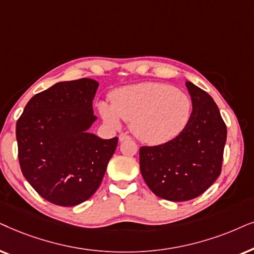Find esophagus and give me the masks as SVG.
<instances>
[{
	"label": "esophagus",
	"instance_id": "esophagus-1",
	"mask_svg": "<svg viewBox=\"0 0 254 254\" xmlns=\"http://www.w3.org/2000/svg\"><path fill=\"white\" fill-rule=\"evenodd\" d=\"M131 137L127 136V133H121L120 134V141H124V140H130Z\"/></svg>",
	"mask_w": 254,
	"mask_h": 254
}]
</instances>
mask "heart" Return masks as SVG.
Returning <instances> with one entry per match:
<instances>
[{
  "mask_svg": "<svg viewBox=\"0 0 254 254\" xmlns=\"http://www.w3.org/2000/svg\"><path fill=\"white\" fill-rule=\"evenodd\" d=\"M99 110L108 124L118 127L121 118L130 123L138 139L159 145L184 131L190 118L191 102L170 84L145 82L117 89L111 95V106L100 102Z\"/></svg>",
  "mask_w": 254,
  "mask_h": 254,
  "instance_id": "b5f03b06",
  "label": "heart"
}]
</instances>
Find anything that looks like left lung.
<instances>
[{
    "instance_id": "1",
    "label": "left lung",
    "mask_w": 254,
    "mask_h": 254,
    "mask_svg": "<svg viewBox=\"0 0 254 254\" xmlns=\"http://www.w3.org/2000/svg\"><path fill=\"white\" fill-rule=\"evenodd\" d=\"M192 111L184 131L167 143L139 150L140 173L159 197L181 202L197 197L221 174L226 125L212 97L186 81Z\"/></svg>"
}]
</instances>
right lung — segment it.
<instances>
[{
  "mask_svg": "<svg viewBox=\"0 0 254 254\" xmlns=\"http://www.w3.org/2000/svg\"><path fill=\"white\" fill-rule=\"evenodd\" d=\"M99 82L64 81L36 94L16 124L22 173L51 203L73 207L97 190L118 138L89 130L97 120L93 100Z\"/></svg>",
  "mask_w": 254,
  "mask_h": 254,
  "instance_id": "add662e5",
  "label": "right lung"
}]
</instances>
